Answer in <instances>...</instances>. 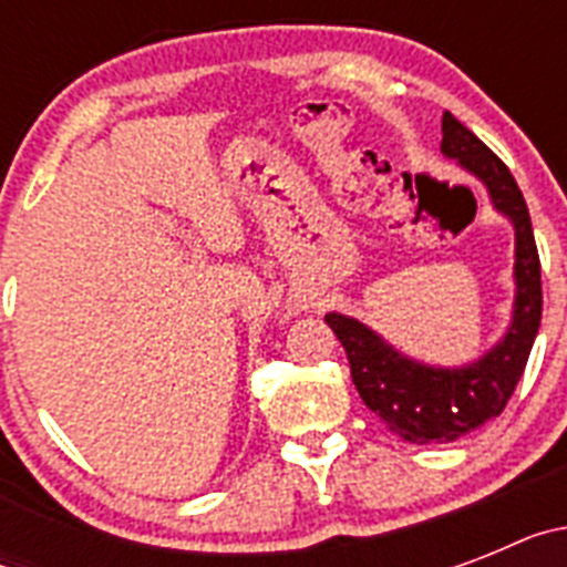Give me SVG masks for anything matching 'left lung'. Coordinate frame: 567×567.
I'll use <instances>...</instances> for the list:
<instances>
[{"mask_svg": "<svg viewBox=\"0 0 567 567\" xmlns=\"http://www.w3.org/2000/svg\"><path fill=\"white\" fill-rule=\"evenodd\" d=\"M440 153L474 175L488 193L491 207L514 227V307L503 338L468 363L434 365L394 349L363 320L340 312L327 315V323L343 343L363 403L398 437L417 445L454 443L499 417L523 378L543 320L537 244L511 169L452 113H443Z\"/></svg>", "mask_w": 567, "mask_h": 567, "instance_id": "left-lung-1", "label": "left lung"}]
</instances>
